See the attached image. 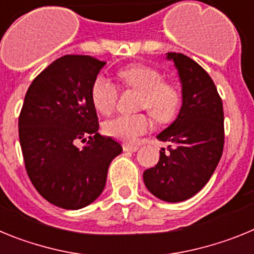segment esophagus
Masks as SVG:
<instances>
[{"label": "esophagus", "mask_w": 254, "mask_h": 254, "mask_svg": "<svg viewBox=\"0 0 254 254\" xmlns=\"http://www.w3.org/2000/svg\"><path fill=\"white\" fill-rule=\"evenodd\" d=\"M123 150L127 152H136L138 150V146H136V145H127V143H125V145H123Z\"/></svg>", "instance_id": "34e87169"}]
</instances>
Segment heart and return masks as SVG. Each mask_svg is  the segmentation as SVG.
I'll list each match as a JSON object with an SVG mask.
<instances>
[{
	"instance_id": "1",
	"label": "heart",
	"mask_w": 254,
	"mask_h": 254,
	"mask_svg": "<svg viewBox=\"0 0 254 254\" xmlns=\"http://www.w3.org/2000/svg\"><path fill=\"white\" fill-rule=\"evenodd\" d=\"M122 84L141 93L140 108L160 121L170 120L181 105V91L172 82L163 81L158 69L145 64H133L118 72ZM118 87L111 77L99 75L91 86V102L102 114H109L116 107ZM151 120L146 114H120L103 126L105 134L123 142H136L151 128Z\"/></svg>"
}]
</instances>
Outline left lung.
Returning a JSON list of instances; mask_svg holds the SVG:
<instances>
[{
    "instance_id": "1",
    "label": "left lung",
    "mask_w": 254,
    "mask_h": 254,
    "mask_svg": "<svg viewBox=\"0 0 254 254\" xmlns=\"http://www.w3.org/2000/svg\"><path fill=\"white\" fill-rule=\"evenodd\" d=\"M182 86V107L176 121L156 136L169 142L159 163L143 172V182L155 197L182 202L202 190L214 174L224 147V111L212 78L182 53H167Z\"/></svg>"
}]
</instances>
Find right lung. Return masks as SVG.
<instances>
[{"label": "right lung", "instance_id": "1", "mask_svg": "<svg viewBox=\"0 0 254 254\" xmlns=\"http://www.w3.org/2000/svg\"><path fill=\"white\" fill-rule=\"evenodd\" d=\"M105 62L67 55L31 82L19 117V137L31 183L52 205L78 210L102 194L109 164L122 152L98 132L91 86ZM89 137L88 140L86 137ZM78 139L88 140L82 149Z\"/></svg>", "mask_w": 254, "mask_h": 254}]
</instances>
